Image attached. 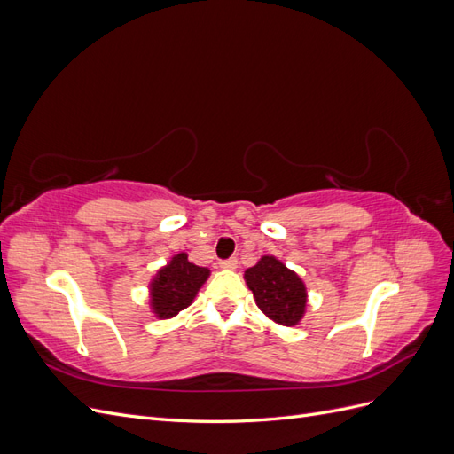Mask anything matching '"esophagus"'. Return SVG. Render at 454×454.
I'll return each instance as SVG.
<instances>
[{
    "instance_id": "esophagus-1",
    "label": "esophagus",
    "mask_w": 454,
    "mask_h": 454,
    "mask_svg": "<svg viewBox=\"0 0 454 454\" xmlns=\"http://www.w3.org/2000/svg\"><path fill=\"white\" fill-rule=\"evenodd\" d=\"M219 267L225 269V270H235L239 267V259L237 257H229V259L222 261V263H219Z\"/></svg>"
}]
</instances>
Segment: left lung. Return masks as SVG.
I'll return each instance as SVG.
<instances>
[{"instance_id": "1", "label": "left lung", "mask_w": 454, "mask_h": 454, "mask_svg": "<svg viewBox=\"0 0 454 454\" xmlns=\"http://www.w3.org/2000/svg\"><path fill=\"white\" fill-rule=\"evenodd\" d=\"M244 280L255 297V305L272 322L297 325L307 310V287L299 274L287 269L274 255H263L250 269Z\"/></svg>"}]
</instances>
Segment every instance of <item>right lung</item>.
I'll return each mask as SVG.
<instances>
[{
  "mask_svg": "<svg viewBox=\"0 0 454 454\" xmlns=\"http://www.w3.org/2000/svg\"><path fill=\"white\" fill-rule=\"evenodd\" d=\"M210 269L191 263L187 254H176L170 263L157 270L149 284L151 310L159 320H168L193 303L195 295L208 280Z\"/></svg>",
  "mask_w": 454,
  "mask_h": 454,
  "instance_id": "obj_1",
  "label": "right lung"
}]
</instances>
